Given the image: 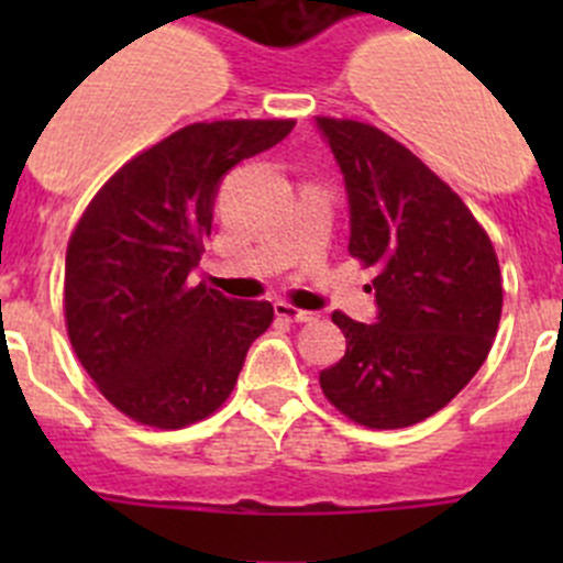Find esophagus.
I'll return each mask as SVG.
<instances>
[{
	"instance_id": "1",
	"label": "esophagus",
	"mask_w": 563,
	"mask_h": 563,
	"mask_svg": "<svg viewBox=\"0 0 563 563\" xmlns=\"http://www.w3.org/2000/svg\"><path fill=\"white\" fill-rule=\"evenodd\" d=\"M275 313L277 318H286V321H297V323H310L316 321V313H308V310H299L288 302H275Z\"/></svg>"
}]
</instances>
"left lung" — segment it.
<instances>
[{
  "instance_id": "left-lung-1",
  "label": "left lung",
  "mask_w": 563,
  "mask_h": 563,
  "mask_svg": "<svg viewBox=\"0 0 563 563\" xmlns=\"http://www.w3.org/2000/svg\"><path fill=\"white\" fill-rule=\"evenodd\" d=\"M343 172L349 253L376 269L378 321L340 310L345 354L321 371L327 400L356 424L395 430L433 417L490 354L504 305L490 236L463 198L384 130L316 117Z\"/></svg>"
}]
</instances>
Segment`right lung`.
Instances as JSON below:
<instances>
[{"label": "right lung", "mask_w": 563, "mask_h": 563, "mask_svg": "<svg viewBox=\"0 0 563 563\" xmlns=\"http://www.w3.org/2000/svg\"><path fill=\"white\" fill-rule=\"evenodd\" d=\"M294 119L196 122L124 163L95 192L65 258L67 338L95 387L139 424L179 430L229 400L269 302L190 286L229 168Z\"/></svg>", "instance_id": "1"}]
</instances>
